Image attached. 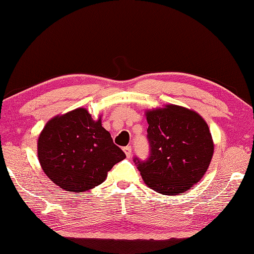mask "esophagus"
I'll return each mask as SVG.
<instances>
[{
    "instance_id": "1",
    "label": "esophagus",
    "mask_w": 254,
    "mask_h": 254,
    "mask_svg": "<svg viewBox=\"0 0 254 254\" xmlns=\"http://www.w3.org/2000/svg\"><path fill=\"white\" fill-rule=\"evenodd\" d=\"M124 152L126 154L127 157H130L131 156V147L130 146H126V147L124 148Z\"/></svg>"
}]
</instances>
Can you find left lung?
Masks as SVG:
<instances>
[{
    "label": "left lung",
    "instance_id": "1",
    "mask_svg": "<svg viewBox=\"0 0 254 254\" xmlns=\"http://www.w3.org/2000/svg\"><path fill=\"white\" fill-rule=\"evenodd\" d=\"M149 156L134 158L146 185L164 195H177L198 183L214 152L207 124L193 110L175 105L149 110Z\"/></svg>",
    "mask_w": 254,
    "mask_h": 254
}]
</instances>
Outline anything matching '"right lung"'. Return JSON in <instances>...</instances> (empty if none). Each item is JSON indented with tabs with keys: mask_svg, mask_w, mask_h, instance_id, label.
Instances as JSON below:
<instances>
[{
	"mask_svg": "<svg viewBox=\"0 0 254 254\" xmlns=\"http://www.w3.org/2000/svg\"><path fill=\"white\" fill-rule=\"evenodd\" d=\"M39 162L53 183L68 192L101 184L115 164L126 157L104 127L86 109L57 116L38 139Z\"/></svg>",
	"mask_w": 254,
	"mask_h": 254,
	"instance_id": "right-lung-1",
	"label": "right lung"
}]
</instances>
